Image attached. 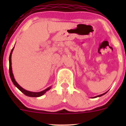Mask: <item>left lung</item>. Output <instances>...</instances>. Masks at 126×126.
<instances>
[{
	"label": "left lung",
	"mask_w": 126,
	"mask_h": 126,
	"mask_svg": "<svg viewBox=\"0 0 126 126\" xmlns=\"http://www.w3.org/2000/svg\"><path fill=\"white\" fill-rule=\"evenodd\" d=\"M107 92H105V93H104V94H101V95H98V96H94V97H93L94 98H97V97H99V96H102V95H104V94H106Z\"/></svg>",
	"instance_id": "1"
}]
</instances>
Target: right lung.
Listing matches in <instances>:
<instances>
[{
    "instance_id": "1",
    "label": "right lung",
    "mask_w": 126,
    "mask_h": 126,
    "mask_svg": "<svg viewBox=\"0 0 126 126\" xmlns=\"http://www.w3.org/2000/svg\"><path fill=\"white\" fill-rule=\"evenodd\" d=\"M14 48L12 49V50H11V53H10V56H9V74H10V76H11V80H12L13 83H14V85H15L16 87L18 88L23 94H24L28 96H30V97H39V96H41L42 95H43L47 91H49L50 89H51V86L47 88V89H46L45 90L43 91H41V92H31V91H28L25 90V89H24V88H22L15 80V78H14V75H13V73H12V66H11V65H12V62H11V56H12V52H13V50H14Z\"/></svg>"
}]
</instances>
